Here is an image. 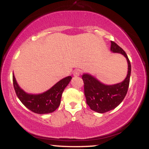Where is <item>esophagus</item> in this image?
I'll use <instances>...</instances> for the list:
<instances>
[{
	"mask_svg": "<svg viewBox=\"0 0 149 149\" xmlns=\"http://www.w3.org/2000/svg\"><path fill=\"white\" fill-rule=\"evenodd\" d=\"M80 74V71L79 69H76L73 73V75L74 76H79Z\"/></svg>",
	"mask_w": 149,
	"mask_h": 149,
	"instance_id": "obj_1",
	"label": "esophagus"
}]
</instances>
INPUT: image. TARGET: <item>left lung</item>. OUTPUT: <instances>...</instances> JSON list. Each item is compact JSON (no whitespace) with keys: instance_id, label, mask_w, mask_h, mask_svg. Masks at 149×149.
<instances>
[{"instance_id":"1","label":"left lung","mask_w":149,"mask_h":149,"mask_svg":"<svg viewBox=\"0 0 149 149\" xmlns=\"http://www.w3.org/2000/svg\"><path fill=\"white\" fill-rule=\"evenodd\" d=\"M111 50L113 52L122 54L127 59V74L122 83L107 85L90 74L85 73L82 76L87 104L92 110L100 113L113 110L123 102L127 92L130 79L131 64L125 52L113 41H111Z\"/></svg>"}]
</instances>
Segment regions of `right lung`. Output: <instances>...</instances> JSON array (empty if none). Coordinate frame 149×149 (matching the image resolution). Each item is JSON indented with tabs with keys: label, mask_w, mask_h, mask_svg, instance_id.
I'll list each match as a JSON object with an SVG mask.
<instances>
[{
	"label": "right lung",
	"mask_w": 149,
	"mask_h": 149,
	"mask_svg": "<svg viewBox=\"0 0 149 149\" xmlns=\"http://www.w3.org/2000/svg\"><path fill=\"white\" fill-rule=\"evenodd\" d=\"M71 76L66 77L59 80L47 91L39 95H31L19 88L15 76H13V86L17 96L27 109L38 114L52 113L59 107L62 92L71 81Z\"/></svg>",
	"instance_id": "1"
}]
</instances>
